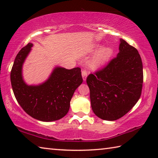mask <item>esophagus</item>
Masks as SVG:
<instances>
[{
	"label": "esophagus",
	"mask_w": 158,
	"mask_h": 158,
	"mask_svg": "<svg viewBox=\"0 0 158 158\" xmlns=\"http://www.w3.org/2000/svg\"><path fill=\"white\" fill-rule=\"evenodd\" d=\"M81 75H82V78L84 81H85L86 80V77H87V71L85 69H83L82 73H81Z\"/></svg>",
	"instance_id": "esophagus-1"
}]
</instances>
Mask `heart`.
<instances>
[{
  "instance_id": "1",
  "label": "heart",
  "mask_w": 158,
  "mask_h": 158,
  "mask_svg": "<svg viewBox=\"0 0 158 158\" xmlns=\"http://www.w3.org/2000/svg\"><path fill=\"white\" fill-rule=\"evenodd\" d=\"M96 53L91 60L90 61V66L93 69H99L102 67L107 61L110 59L113 55V49L110 47H104L102 48V45L96 44L93 47L91 52Z\"/></svg>"
}]
</instances>
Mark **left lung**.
Returning <instances> with one entry per match:
<instances>
[{
	"label": "left lung",
	"instance_id": "8db88e82",
	"mask_svg": "<svg viewBox=\"0 0 158 158\" xmlns=\"http://www.w3.org/2000/svg\"><path fill=\"white\" fill-rule=\"evenodd\" d=\"M90 89L93 111L105 121H116L131 110L140 98L143 65L138 51L120 39L119 52L105 68L90 74Z\"/></svg>",
	"mask_w": 158,
	"mask_h": 158
}]
</instances>
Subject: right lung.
<instances>
[{
	"mask_svg": "<svg viewBox=\"0 0 158 158\" xmlns=\"http://www.w3.org/2000/svg\"><path fill=\"white\" fill-rule=\"evenodd\" d=\"M33 45L28 43L15 58L10 73L13 92L18 103L29 116L44 122L57 121L68 114L74 93L82 84L81 69L56 66L46 81L28 85L23 80L22 68Z\"/></svg>",
	"mask_w": 158,
	"mask_h": 158,
	"instance_id": "right-lung-1",
	"label": "right lung"
}]
</instances>
